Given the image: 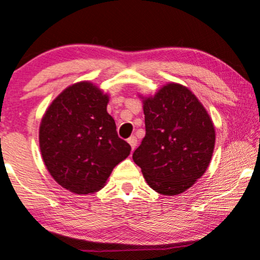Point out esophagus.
Masks as SVG:
<instances>
[{
  "label": "esophagus",
  "instance_id": "1",
  "mask_svg": "<svg viewBox=\"0 0 260 260\" xmlns=\"http://www.w3.org/2000/svg\"><path fill=\"white\" fill-rule=\"evenodd\" d=\"M127 142H128V143H129L131 148H132V150H135V148H136V145H137V138H136V137L135 136L129 137V138L127 139Z\"/></svg>",
  "mask_w": 260,
  "mask_h": 260
}]
</instances>
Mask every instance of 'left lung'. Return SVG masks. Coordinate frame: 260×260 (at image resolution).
Wrapping results in <instances>:
<instances>
[{"instance_id":"left-lung-1","label":"left lung","mask_w":260,"mask_h":260,"mask_svg":"<svg viewBox=\"0 0 260 260\" xmlns=\"http://www.w3.org/2000/svg\"><path fill=\"white\" fill-rule=\"evenodd\" d=\"M143 102L145 137L133 153L147 184L158 193L179 195L209 168L216 132L212 119L190 88L168 82Z\"/></svg>"}]
</instances>
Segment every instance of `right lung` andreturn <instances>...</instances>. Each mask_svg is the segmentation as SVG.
I'll list each match as a JSON object with an SVG mask.
<instances>
[{"label":"right lung","instance_id":"add662e5","mask_svg":"<svg viewBox=\"0 0 260 260\" xmlns=\"http://www.w3.org/2000/svg\"><path fill=\"white\" fill-rule=\"evenodd\" d=\"M110 96L90 81L70 85L43 116L39 147L53 179L79 195L98 192L131 153L108 115Z\"/></svg>","mask_w":260,"mask_h":260}]
</instances>
